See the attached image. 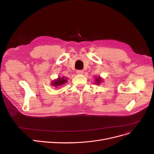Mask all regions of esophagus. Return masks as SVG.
<instances>
[{
  "label": "esophagus",
  "instance_id": "obj_1",
  "mask_svg": "<svg viewBox=\"0 0 154 154\" xmlns=\"http://www.w3.org/2000/svg\"><path fill=\"white\" fill-rule=\"evenodd\" d=\"M84 73V71L82 70H77V74H82Z\"/></svg>",
  "mask_w": 154,
  "mask_h": 154
}]
</instances>
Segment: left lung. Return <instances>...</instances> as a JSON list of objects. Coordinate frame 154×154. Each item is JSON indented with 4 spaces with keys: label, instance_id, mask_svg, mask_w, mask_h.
I'll return each instance as SVG.
<instances>
[{
    "label": "left lung",
    "instance_id": "left-lung-1",
    "mask_svg": "<svg viewBox=\"0 0 154 154\" xmlns=\"http://www.w3.org/2000/svg\"><path fill=\"white\" fill-rule=\"evenodd\" d=\"M95 80H96V84H100V82H101V79H100V77L97 78V79H95Z\"/></svg>",
    "mask_w": 154,
    "mask_h": 154
}]
</instances>
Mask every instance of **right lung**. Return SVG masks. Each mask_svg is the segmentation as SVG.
Returning a JSON list of instances; mask_svg holds the SVG:
<instances>
[{
  "label": "right lung",
  "instance_id": "right-lung-1",
  "mask_svg": "<svg viewBox=\"0 0 154 154\" xmlns=\"http://www.w3.org/2000/svg\"><path fill=\"white\" fill-rule=\"evenodd\" d=\"M66 82H67V80H66V78H64V77L60 78V77H59L57 80H55V81H54L52 84L53 86L58 87V86H60L61 85L64 84L65 83H66Z\"/></svg>",
  "mask_w": 154,
  "mask_h": 154
}]
</instances>
